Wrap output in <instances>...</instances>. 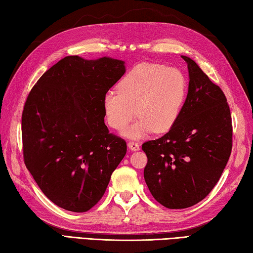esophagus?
Returning <instances> with one entry per match:
<instances>
[{
    "label": "esophagus",
    "instance_id": "1",
    "mask_svg": "<svg viewBox=\"0 0 253 253\" xmlns=\"http://www.w3.org/2000/svg\"><path fill=\"white\" fill-rule=\"evenodd\" d=\"M127 146H128V149H130L131 151H137L140 149V144L139 143H136V142H128L127 143Z\"/></svg>",
    "mask_w": 253,
    "mask_h": 253
}]
</instances>
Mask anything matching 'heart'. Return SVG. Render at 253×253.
<instances>
[{"label":"heart","instance_id":"b5f03b06","mask_svg":"<svg viewBox=\"0 0 253 253\" xmlns=\"http://www.w3.org/2000/svg\"><path fill=\"white\" fill-rule=\"evenodd\" d=\"M187 94V79L177 67L156 63L134 66L121 79L118 90L103 96L109 126L123 130L136 113L140 119L126 135L140 139L151 132H168L178 120Z\"/></svg>","mask_w":253,"mask_h":253}]
</instances>
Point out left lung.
Instances as JSON below:
<instances>
[{"label":"left lung","instance_id":"8db88e82","mask_svg":"<svg viewBox=\"0 0 253 253\" xmlns=\"http://www.w3.org/2000/svg\"><path fill=\"white\" fill-rule=\"evenodd\" d=\"M187 63L189 85L178 120L160 139L147 141L144 179L164 207L183 209L202 202L220 178L232 149L229 104L193 59Z\"/></svg>","mask_w":253,"mask_h":253}]
</instances>
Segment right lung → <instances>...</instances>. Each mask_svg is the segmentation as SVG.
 <instances>
[{
	"mask_svg": "<svg viewBox=\"0 0 253 253\" xmlns=\"http://www.w3.org/2000/svg\"><path fill=\"white\" fill-rule=\"evenodd\" d=\"M125 61L67 56L38 79L22 113L23 157L45 196L74 212L91 209L126 153L104 125L103 96Z\"/></svg>",
	"mask_w": 253,
	"mask_h": 253,
	"instance_id": "obj_1",
	"label": "right lung"
}]
</instances>
